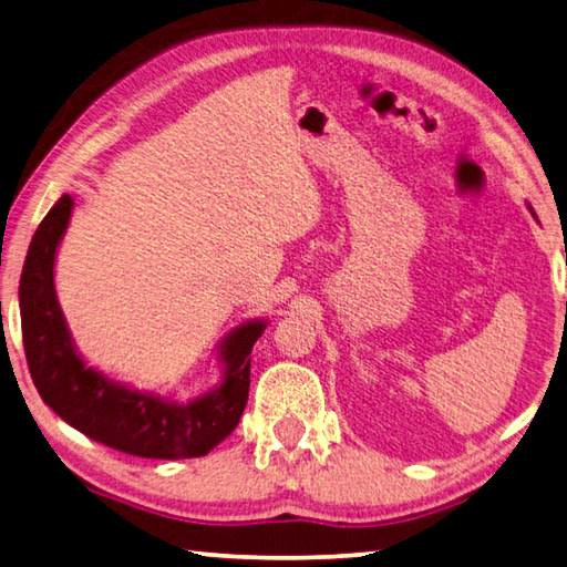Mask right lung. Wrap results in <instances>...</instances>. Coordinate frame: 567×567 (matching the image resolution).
Listing matches in <instances>:
<instances>
[{
	"instance_id": "1",
	"label": "right lung",
	"mask_w": 567,
	"mask_h": 567,
	"mask_svg": "<svg viewBox=\"0 0 567 567\" xmlns=\"http://www.w3.org/2000/svg\"><path fill=\"white\" fill-rule=\"evenodd\" d=\"M71 210L73 198L63 194L33 233L21 270V339L33 385L55 415L100 445L147 460L204 457L236 430L246 410L250 351L265 324L248 321L228 334L220 349L226 379L198 401L164 403L107 381L75 353L55 302L53 258Z\"/></svg>"
}]
</instances>
